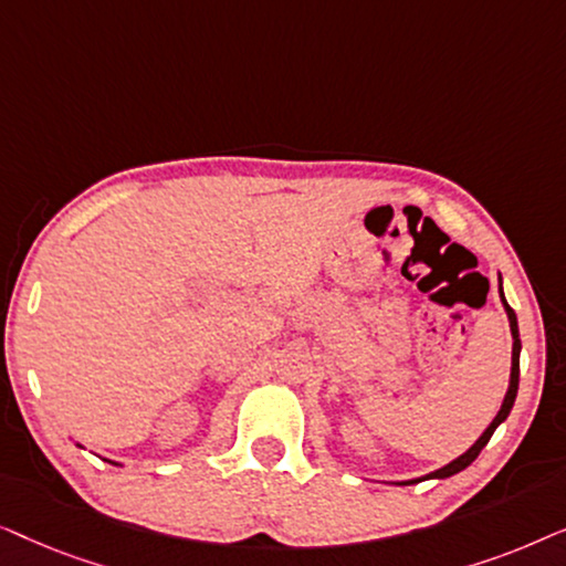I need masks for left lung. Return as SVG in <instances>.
I'll list each match as a JSON object with an SVG mask.
<instances>
[{
  "label": "left lung",
  "instance_id": "8db88e82",
  "mask_svg": "<svg viewBox=\"0 0 566 566\" xmlns=\"http://www.w3.org/2000/svg\"><path fill=\"white\" fill-rule=\"evenodd\" d=\"M500 301H502V308H505V314H507V322H510V335H513V363H510V384H507V394H505V399H502L500 412L494 415V420H492L490 424H486V430L482 432V436H479L476 443L471 446L467 453H461L459 459H453L451 463H446V467H440V469H436V471H430V474H424V476H420V479H407V482H394V484L407 486V484L424 482V479H448V476L459 474V471H463V469L471 467V463L476 461V455L482 453V448H484L486 443H490V438L494 436V430H497L500 424L507 420L510 409H513V405H515V397H517V381H521V332H517V316H515V312H513V308H510V304H507L505 291H502V275H500Z\"/></svg>",
  "mask_w": 566,
  "mask_h": 566
}]
</instances>
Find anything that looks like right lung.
<instances>
[{"label": "right lung", "instance_id": "right-lung-1", "mask_svg": "<svg viewBox=\"0 0 566 566\" xmlns=\"http://www.w3.org/2000/svg\"><path fill=\"white\" fill-rule=\"evenodd\" d=\"M76 446H80V443H76ZM82 448V446H80ZM111 463H115V461H111ZM115 467H120V463H115Z\"/></svg>", "mask_w": 566, "mask_h": 566}]
</instances>
